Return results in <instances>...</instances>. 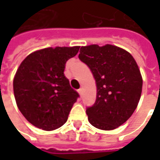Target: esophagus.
<instances>
[{"label":"esophagus","instance_id":"esophagus-1","mask_svg":"<svg viewBox=\"0 0 160 160\" xmlns=\"http://www.w3.org/2000/svg\"><path fill=\"white\" fill-rule=\"evenodd\" d=\"M78 92H79V94H80V95L82 96V94H83V89H82V88H80V89L78 90Z\"/></svg>","mask_w":160,"mask_h":160}]
</instances>
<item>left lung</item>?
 I'll use <instances>...</instances> for the list:
<instances>
[{
  "mask_svg": "<svg viewBox=\"0 0 160 160\" xmlns=\"http://www.w3.org/2000/svg\"><path fill=\"white\" fill-rule=\"evenodd\" d=\"M78 58L95 78V103L86 108L90 124L102 130H113L128 119L138 105L142 78L132 56L111 44H92L80 49Z\"/></svg>",
  "mask_w": 160,
  "mask_h": 160,
  "instance_id": "1",
  "label": "left lung"
}]
</instances>
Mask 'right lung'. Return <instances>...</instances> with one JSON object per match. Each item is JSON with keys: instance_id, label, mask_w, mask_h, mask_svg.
<instances>
[{"instance_id": "obj_1", "label": "right lung", "mask_w": 160, "mask_h": 160, "mask_svg": "<svg viewBox=\"0 0 160 160\" xmlns=\"http://www.w3.org/2000/svg\"><path fill=\"white\" fill-rule=\"evenodd\" d=\"M79 48L51 47L36 51L18 68L13 80L16 102L33 126L52 131L67 122L79 94L65 77V66Z\"/></svg>"}]
</instances>
